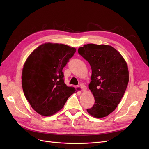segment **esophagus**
Wrapping results in <instances>:
<instances>
[{
  "mask_svg": "<svg viewBox=\"0 0 149 149\" xmlns=\"http://www.w3.org/2000/svg\"><path fill=\"white\" fill-rule=\"evenodd\" d=\"M79 87L81 89V90H82L83 92H84V91H86V89H87L86 86L84 85L83 84H80Z\"/></svg>",
  "mask_w": 149,
  "mask_h": 149,
  "instance_id": "obj_1",
  "label": "esophagus"
}]
</instances>
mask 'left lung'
Listing matches in <instances>:
<instances>
[{
    "instance_id": "8db88e82",
    "label": "left lung",
    "mask_w": 149,
    "mask_h": 149,
    "mask_svg": "<svg viewBox=\"0 0 149 149\" xmlns=\"http://www.w3.org/2000/svg\"><path fill=\"white\" fill-rule=\"evenodd\" d=\"M92 69L89 84L95 99L87 112L97 118L107 116L120 103L129 82L127 64L121 54L107 45H84L78 50Z\"/></svg>"
}]
</instances>
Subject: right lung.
Segmentation results:
<instances>
[{
	"label": "right lung",
	"instance_id": "obj_1",
	"mask_svg": "<svg viewBox=\"0 0 149 149\" xmlns=\"http://www.w3.org/2000/svg\"><path fill=\"white\" fill-rule=\"evenodd\" d=\"M76 51L66 45L45 43L30 54L22 69L24 95L34 110L51 116L63 107L75 89L64 82L62 69Z\"/></svg>",
	"mask_w": 149,
	"mask_h": 149
}]
</instances>
